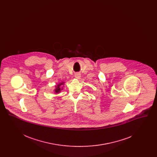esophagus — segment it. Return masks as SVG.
<instances>
[{
    "label": "esophagus",
    "instance_id": "1",
    "mask_svg": "<svg viewBox=\"0 0 157 157\" xmlns=\"http://www.w3.org/2000/svg\"><path fill=\"white\" fill-rule=\"evenodd\" d=\"M75 78H76L77 79H80V78H81V74H75Z\"/></svg>",
    "mask_w": 157,
    "mask_h": 157
}]
</instances>
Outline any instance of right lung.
<instances>
[{
	"instance_id": "1",
	"label": "right lung",
	"mask_w": 157,
	"mask_h": 157,
	"mask_svg": "<svg viewBox=\"0 0 157 157\" xmlns=\"http://www.w3.org/2000/svg\"><path fill=\"white\" fill-rule=\"evenodd\" d=\"M64 83L65 82H60V83H58L56 86V88L55 89V93H56V94H59V93L62 90V88H61L60 86H62V85H63V84H64Z\"/></svg>"
}]
</instances>
